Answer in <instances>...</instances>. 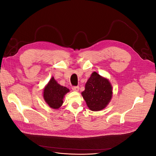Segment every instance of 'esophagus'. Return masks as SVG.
Segmentation results:
<instances>
[{
  "instance_id": "obj_1",
  "label": "esophagus",
  "mask_w": 156,
  "mask_h": 156,
  "mask_svg": "<svg viewBox=\"0 0 156 156\" xmlns=\"http://www.w3.org/2000/svg\"><path fill=\"white\" fill-rule=\"evenodd\" d=\"M72 90L73 91H75V92H78L79 90V86H77V87H72Z\"/></svg>"
}]
</instances>
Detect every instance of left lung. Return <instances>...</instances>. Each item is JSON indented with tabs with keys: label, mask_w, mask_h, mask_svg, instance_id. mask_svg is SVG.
<instances>
[{
	"label": "left lung",
	"mask_w": 156,
	"mask_h": 156,
	"mask_svg": "<svg viewBox=\"0 0 156 156\" xmlns=\"http://www.w3.org/2000/svg\"><path fill=\"white\" fill-rule=\"evenodd\" d=\"M81 95L90 110L101 111L111 100L112 87L109 80L94 72L86 83Z\"/></svg>",
	"instance_id": "1"
}]
</instances>
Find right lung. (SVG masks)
Returning a JSON list of instances; mask_svg holds the SVG:
<instances>
[{"label":"right lung","mask_w":156,"mask_h":156,"mask_svg":"<svg viewBox=\"0 0 156 156\" xmlns=\"http://www.w3.org/2000/svg\"><path fill=\"white\" fill-rule=\"evenodd\" d=\"M69 90L57 83L52 77L44 88V100L51 108L57 110L62 105L63 100Z\"/></svg>","instance_id":"1"}]
</instances>
